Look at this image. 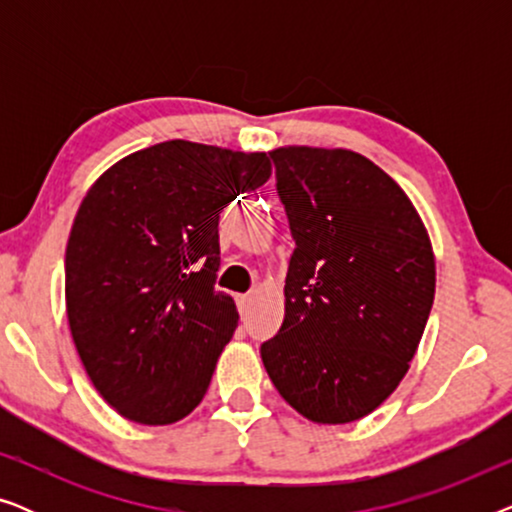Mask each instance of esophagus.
I'll return each instance as SVG.
<instances>
[{
  "label": "esophagus",
  "mask_w": 512,
  "mask_h": 512,
  "mask_svg": "<svg viewBox=\"0 0 512 512\" xmlns=\"http://www.w3.org/2000/svg\"><path fill=\"white\" fill-rule=\"evenodd\" d=\"M237 307H240L242 317H247V314L251 312V296H240V298H237Z\"/></svg>",
  "instance_id": "1"
}]
</instances>
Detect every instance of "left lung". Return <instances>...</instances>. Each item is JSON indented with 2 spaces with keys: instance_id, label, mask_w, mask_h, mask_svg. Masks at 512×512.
<instances>
[{
  "instance_id": "8db88e82",
  "label": "left lung",
  "mask_w": 512,
  "mask_h": 512,
  "mask_svg": "<svg viewBox=\"0 0 512 512\" xmlns=\"http://www.w3.org/2000/svg\"><path fill=\"white\" fill-rule=\"evenodd\" d=\"M270 158L296 249L263 366L303 417L356 422L387 401L422 340L436 293L429 235L361 153L286 146Z\"/></svg>"
}]
</instances>
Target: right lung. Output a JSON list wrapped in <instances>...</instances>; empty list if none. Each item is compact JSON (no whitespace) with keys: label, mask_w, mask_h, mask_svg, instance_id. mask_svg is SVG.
<instances>
[{"label":"right lung","mask_w":512,"mask_h":512,"mask_svg":"<svg viewBox=\"0 0 512 512\" xmlns=\"http://www.w3.org/2000/svg\"><path fill=\"white\" fill-rule=\"evenodd\" d=\"M265 153L172 139L109 167L76 212L67 319L83 368L130 422L184 419L240 314L216 289L219 214L270 179Z\"/></svg>","instance_id":"obj_1"}]
</instances>
